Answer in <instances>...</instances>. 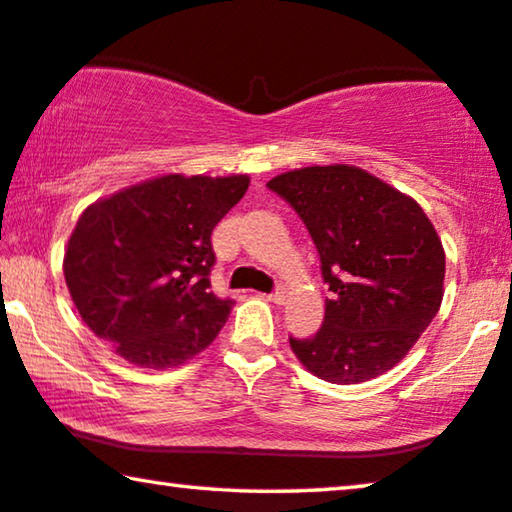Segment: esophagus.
<instances>
[{
  "mask_svg": "<svg viewBox=\"0 0 512 512\" xmlns=\"http://www.w3.org/2000/svg\"><path fill=\"white\" fill-rule=\"evenodd\" d=\"M263 297H265L267 302H272V304H283V302H286V290L279 288L277 293H270V295H263Z\"/></svg>",
  "mask_w": 512,
  "mask_h": 512,
  "instance_id": "esophagus-1",
  "label": "esophagus"
}]
</instances>
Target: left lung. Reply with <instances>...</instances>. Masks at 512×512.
Listing matches in <instances>:
<instances>
[{"label": "left lung", "instance_id": "8db88e82", "mask_svg": "<svg viewBox=\"0 0 512 512\" xmlns=\"http://www.w3.org/2000/svg\"><path fill=\"white\" fill-rule=\"evenodd\" d=\"M304 219L332 300L313 338H290L306 371L359 384L391 371L444 300L442 240L412 196L355 164L302 167L267 183Z\"/></svg>", "mask_w": 512, "mask_h": 512}]
</instances>
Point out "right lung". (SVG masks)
Listing matches in <instances>:
<instances>
[{
  "mask_svg": "<svg viewBox=\"0 0 512 512\" xmlns=\"http://www.w3.org/2000/svg\"><path fill=\"white\" fill-rule=\"evenodd\" d=\"M247 187V174H164L93 201L64 251L84 325L139 368L206 350L235 304L210 290V235Z\"/></svg>",
  "mask_w": 512,
  "mask_h": 512,
  "instance_id": "right-lung-1",
  "label": "right lung"
}]
</instances>
